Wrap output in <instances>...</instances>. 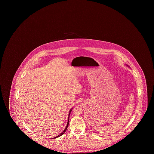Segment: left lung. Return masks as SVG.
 I'll use <instances>...</instances> for the list:
<instances>
[{
    "label": "left lung",
    "instance_id": "8db88e82",
    "mask_svg": "<svg viewBox=\"0 0 154 154\" xmlns=\"http://www.w3.org/2000/svg\"><path fill=\"white\" fill-rule=\"evenodd\" d=\"M127 66H128V65H127ZM128 67H129V66H128Z\"/></svg>",
    "mask_w": 154,
    "mask_h": 154
}]
</instances>
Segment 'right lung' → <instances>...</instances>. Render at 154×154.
Segmentation results:
<instances>
[{
	"instance_id": "obj_1",
	"label": "right lung",
	"mask_w": 154,
	"mask_h": 154,
	"mask_svg": "<svg viewBox=\"0 0 154 154\" xmlns=\"http://www.w3.org/2000/svg\"><path fill=\"white\" fill-rule=\"evenodd\" d=\"M73 109V108H72L69 111V116H68V121H67V125H66V128H65V129H64V131H63V132H62L60 134H59L58 136H57V137H54V138H52V139H56V138H57V137H60V136H62V134H63L64 133H65V132H66V130H67V127H68V125H69V116H70V112H71V111H72V110Z\"/></svg>"
}]
</instances>
